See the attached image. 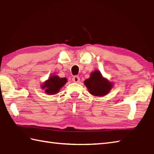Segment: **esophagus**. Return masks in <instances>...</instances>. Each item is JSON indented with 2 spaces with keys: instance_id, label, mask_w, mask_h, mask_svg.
I'll return each mask as SVG.
<instances>
[{
  "instance_id": "esophagus-1",
  "label": "esophagus",
  "mask_w": 154,
  "mask_h": 154,
  "mask_svg": "<svg viewBox=\"0 0 154 154\" xmlns=\"http://www.w3.org/2000/svg\"><path fill=\"white\" fill-rule=\"evenodd\" d=\"M72 80H73V81L75 83H79L80 81V78L78 76H74L73 77V79H72Z\"/></svg>"
}]
</instances>
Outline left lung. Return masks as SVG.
Listing matches in <instances>:
<instances>
[{
	"label": "left lung",
	"mask_w": 154,
	"mask_h": 154,
	"mask_svg": "<svg viewBox=\"0 0 154 154\" xmlns=\"http://www.w3.org/2000/svg\"><path fill=\"white\" fill-rule=\"evenodd\" d=\"M85 85L89 92L96 97H103L109 93L113 87V84L103 77L98 70L91 73L89 79L85 81Z\"/></svg>",
	"instance_id": "obj_1"
}]
</instances>
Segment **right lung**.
<instances>
[{
	"label": "right lung",
	"instance_id": "right-lung-1",
	"mask_svg": "<svg viewBox=\"0 0 154 154\" xmlns=\"http://www.w3.org/2000/svg\"><path fill=\"white\" fill-rule=\"evenodd\" d=\"M66 78H60L57 75H51L42 85V89H45L48 94H55L58 93L61 88L67 83Z\"/></svg>",
	"mask_w": 154,
	"mask_h": 154
}]
</instances>
